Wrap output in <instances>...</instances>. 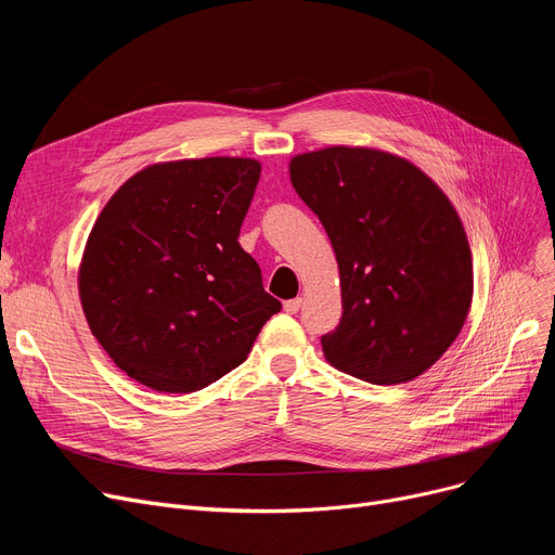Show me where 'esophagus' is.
I'll return each mask as SVG.
<instances>
[{
    "mask_svg": "<svg viewBox=\"0 0 555 555\" xmlns=\"http://www.w3.org/2000/svg\"><path fill=\"white\" fill-rule=\"evenodd\" d=\"M301 304H304V299H301V297H297V299H289V301H285V304H283V308H285V312L295 314V312H299Z\"/></svg>",
    "mask_w": 555,
    "mask_h": 555,
    "instance_id": "obj_1",
    "label": "esophagus"
}]
</instances>
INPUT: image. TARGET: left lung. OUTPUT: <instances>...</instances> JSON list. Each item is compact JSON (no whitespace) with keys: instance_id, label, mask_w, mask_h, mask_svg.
I'll return each mask as SVG.
<instances>
[{"instance_id":"obj_1","label":"left lung","mask_w":555,"mask_h":555,"mask_svg":"<svg viewBox=\"0 0 555 555\" xmlns=\"http://www.w3.org/2000/svg\"><path fill=\"white\" fill-rule=\"evenodd\" d=\"M289 182L322 220L341 285L326 360L373 385L423 375L473 306V254L450 197L400 155L328 145L289 159Z\"/></svg>"}]
</instances>
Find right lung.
<instances>
[{
	"label": "right lung",
	"mask_w": 555,
	"mask_h": 555,
	"mask_svg": "<svg viewBox=\"0 0 555 555\" xmlns=\"http://www.w3.org/2000/svg\"><path fill=\"white\" fill-rule=\"evenodd\" d=\"M260 178L251 157L157 162L99 214L78 266L92 335L132 380L191 393L243 364L281 304L238 233Z\"/></svg>",
	"instance_id": "1"
}]
</instances>
